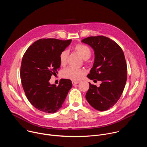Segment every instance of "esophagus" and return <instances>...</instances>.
I'll return each instance as SVG.
<instances>
[{
    "mask_svg": "<svg viewBox=\"0 0 147 147\" xmlns=\"http://www.w3.org/2000/svg\"><path fill=\"white\" fill-rule=\"evenodd\" d=\"M78 83H79V82L78 81H72V84H73V86H75L76 84H78Z\"/></svg>",
    "mask_w": 147,
    "mask_h": 147,
    "instance_id": "obj_1",
    "label": "esophagus"
}]
</instances>
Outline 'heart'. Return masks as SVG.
<instances>
[{
	"label": "heart",
	"instance_id": "b5f03b06",
	"mask_svg": "<svg viewBox=\"0 0 147 147\" xmlns=\"http://www.w3.org/2000/svg\"><path fill=\"white\" fill-rule=\"evenodd\" d=\"M75 51L78 52L82 57L87 60L91 56V49L87 45L84 44H77L74 47ZM69 52L67 50L63 51L59 56L60 61L61 65H65L67 59ZM85 74L84 70L82 69H77L72 67H69L65 69L61 72L63 77L70 79L74 81H78L83 77Z\"/></svg>",
	"mask_w": 147,
	"mask_h": 147
}]
</instances>
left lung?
<instances>
[{
    "label": "left lung",
    "mask_w": 147,
    "mask_h": 147,
    "mask_svg": "<svg viewBox=\"0 0 147 147\" xmlns=\"http://www.w3.org/2000/svg\"><path fill=\"white\" fill-rule=\"evenodd\" d=\"M82 42L95 53L94 63L87 77L102 81L99 87L89 82L86 98L95 109L107 111L118 101L126 83L127 67L123 51L116 42L102 35L88 36Z\"/></svg>",
    "instance_id": "8db88e82"
}]
</instances>
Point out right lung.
Masks as SVG:
<instances>
[{
	"label": "right lung",
	"mask_w": 147,
	"mask_h": 147,
	"mask_svg": "<svg viewBox=\"0 0 147 147\" xmlns=\"http://www.w3.org/2000/svg\"><path fill=\"white\" fill-rule=\"evenodd\" d=\"M71 42V39H40L23 55L20 68L23 88L28 100L40 111L48 113L57 112L72 87L69 79H61L58 86L49 82L60 66V53Z\"/></svg>",
	"instance_id": "right-lung-1"
}]
</instances>
